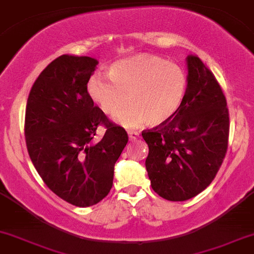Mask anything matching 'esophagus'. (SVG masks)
<instances>
[{"mask_svg": "<svg viewBox=\"0 0 254 254\" xmlns=\"http://www.w3.org/2000/svg\"><path fill=\"white\" fill-rule=\"evenodd\" d=\"M129 138L130 141H135V139H137L139 137V133L137 132V131H129Z\"/></svg>", "mask_w": 254, "mask_h": 254, "instance_id": "1", "label": "esophagus"}]
</instances>
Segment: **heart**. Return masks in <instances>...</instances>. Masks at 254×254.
I'll return each mask as SVG.
<instances>
[{"instance_id": "b5f03b06", "label": "heart", "mask_w": 254, "mask_h": 254, "mask_svg": "<svg viewBox=\"0 0 254 254\" xmlns=\"http://www.w3.org/2000/svg\"><path fill=\"white\" fill-rule=\"evenodd\" d=\"M109 76L90 78L88 92L111 117L121 116L125 127L165 124L180 110L188 93V76L177 64L154 55L139 54L113 63Z\"/></svg>"}]
</instances>
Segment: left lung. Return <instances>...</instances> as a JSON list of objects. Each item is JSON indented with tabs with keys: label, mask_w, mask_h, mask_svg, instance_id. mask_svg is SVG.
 Masks as SVG:
<instances>
[{
	"label": "left lung",
	"mask_w": 254,
	"mask_h": 254,
	"mask_svg": "<svg viewBox=\"0 0 254 254\" xmlns=\"http://www.w3.org/2000/svg\"><path fill=\"white\" fill-rule=\"evenodd\" d=\"M188 93L177 115L142 131L151 188L172 202L205 190L228 148L229 111L220 83L196 55L188 56Z\"/></svg>",
	"instance_id": "obj_1"
}]
</instances>
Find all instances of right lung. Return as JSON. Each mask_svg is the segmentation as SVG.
Wrapping results in <instances>:
<instances>
[{
    "label": "right lung",
    "mask_w": 254,
    "mask_h": 254,
    "mask_svg": "<svg viewBox=\"0 0 254 254\" xmlns=\"http://www.w3.org/2000/svg\"><path fill=\"white\" fill-rule=\"evenodd\" d=\"M98 61L62 55L40 72L25 113L28 154L43 182L65 202L94 205L109 194L127 131L95 106L87 90ZM105 129L100 141L96 129Z\"/></svg>",
    "instance_id": "1"
}]
</instances>
